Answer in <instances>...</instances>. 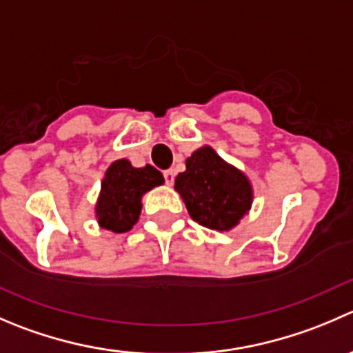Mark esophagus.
<instances>
[{
	"instance_id": "obj_1",
	"label": "esophagus",
	"mask_w": 353,
	"mask_h": 353,
	"mask_svg": "<svg viewBox=\"0 0 353 353\" xmlns=\"http://www.w3.org/2000/svg\"><path fill=\"white\" fill-rule=\"evenodd\" d=\"M174 176H176V174H174L172 169H169V170H165V172H163V177H165V183L169 184V186L174 183Z\"/></svg>"
}]
</instances>
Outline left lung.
I'll return each mask as SVG.
<instances>
[{
    "label": "left lung",
    "instance_id": "obj_1",
    "mask_svg": "<svg viewBox=\"0 0 353 353\" xmlns=\"http://www.w3.org/2000/svg\"><path fill=\"white\" fill-rule=\"evenodd\" d=\"M174 190L186 203L194 222L215 231H231L252 208L253 188L248 177L225 162L212 146H201L186 159Z\"/></svg>",
    "mask_w": 353,
    "mask_h": 353
}]
</instances>
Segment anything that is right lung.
I'll return each instance as SVG.
<instances>
[{"label": "right lung", "mask_w": 353, "mask_h": 353, "mask_svg": "<svg viewBox=\"0 0 353 353\" xmlns=\"http://www.w3.org/2000/svg\"><path fill=\"white\" fill-rule=\"evenodd\" d=\"M160 184H163V176L153 165L132 167L125 159L112 162L101 181L94 208L100 228L114 232L129 231L141 214L143 194Z\"/></svg>", "instance_id": "obj_1"}]
</instances>
